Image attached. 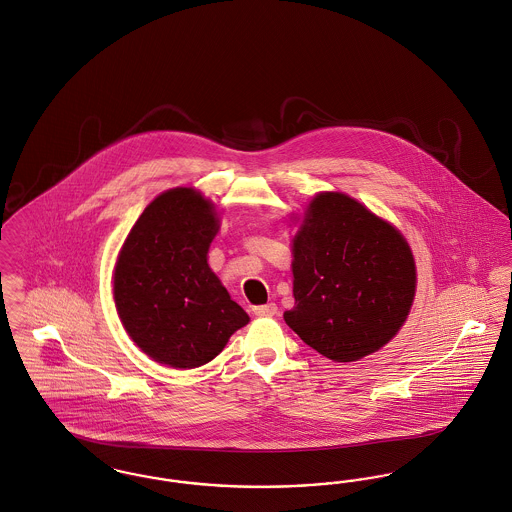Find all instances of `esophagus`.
I'll return each mask as SVG.
<instances>
[{
    "label": "esophagus",
    "mask_w": 512,
    "mask_h": 512,
    "mask_svg": "<svg viewBox=\"0 0 512 512\" xmlns=\"http://www.w3.org/2000/svg\"><path fill=\"white\" fill-rule=\"evenodd\" d=\"M276 311H278L276 303H265V305H255L253 307V313L257 317H272V315H276Z\"/></svg>",
    "instance_id": "34e87169"
}]
</instances>
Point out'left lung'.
<instances>
[{
    "label": "left lung",
    "mask_w": 512,
    "mask_h": 512,
    "mask_svg": "<svg viewBox=\"0 0 512 512\" xmlns=\"http://www.w3.org/2000/svg\"><path fill=\"white\" fill-rule=\"evenodd\" d=\"M294 298L286 325L334 361H358L402 327L416 265L389 222L342 193L317 195L294 238Z\"/></svg>",
    "instance_id": "8db88e82"
}]
</instances>
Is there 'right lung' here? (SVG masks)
<instances>
[{
    "mask_svg": "<svg viewBox=\"0 0 512 512\" xmlns=\"http://www.w3.org/2000/svg\"><path fill=\"white\" fill-rule=\"evenodd\" d=\"M216 230L211 203L178 187L152 201L121 247L114 300L125 331L152 360L205 365L249 323L209 269Z\"/></svg>",
    "mask_w": 512,
    "mask_h": 512,
    "instance_id": "right-lung-1",
    "label": "right lung"
}]
</instances>
